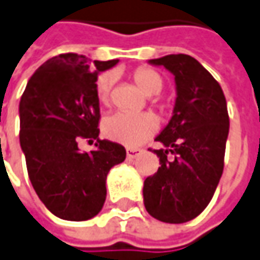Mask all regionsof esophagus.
<instances>
[{
	"instance_id": "obj_1",
	"label": "esophagus",
	"mask_w": 260,
	"mask_h": 260,
	"mask_svg": "<svg viewBox=\"0 0 260 260\" xmlns=\"http://www.w3.org/2000/svg\"><path fill=\"white\" fill-rule=\"evenodd\" d=\"M140 153H142L140 149H127V157H128V159H135V157H137Z\"/></svg>"
}]
</instances>
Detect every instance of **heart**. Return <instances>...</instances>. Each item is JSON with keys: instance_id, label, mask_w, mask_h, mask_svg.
I'll return each mask as SVG.
<instances>
[{"instance_id": "heart-1", "label": "heart", "mask_w": 260, "mask_h": 260, "mask_svg": "<svg viewBox=\"0 0 260 260\" xmlns=\"http://www.w3.org/2000/svg\"><path fill=\"white\" fill-rule=\"evenodd\" d=\"M137 86L147 95H156L162 89V78L150 68H137L132 74ZM114 76L110 72H104L95 81V95L101 105H108L111 100V88ZM104 135L117 143L136 147L142 145L157 130V120L152 114H128L114 113L108 115L103 123Z\"/></svg>"}]
</instances>
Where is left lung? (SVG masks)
<instances>
[{"label": "left lung", "instance_id": "left-lung-1", "mask_svg": "<svg viewBox=\"0 0 260 260\" xmlns=\"http://www.w3.org/2000/svg\"><path fill=\"white\" fill-rule=\"evenodd\" d=\"M150 63L175 75L174 115L156 137L168 149L153 150L160 166L143 186L145 207L156 220L179 224L195 218L210 204L224 169L229 113L220 84L197 59L168 55ZM171 151L174 161L167 155Z\"/></svg>", "mask_w": 260, "mask_h": 260}]
</instances>
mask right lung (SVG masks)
I'll list each match as a JSON object with an SVG mask.
<instances>
[{"label": "right lung", "instance_id": "1", "mask_svg": "<svg viewBox=\"0 0 260 260\" xmlns=\"http://www.w3.org/2000/svg\"><path fill=\"white\" fill-rule=\"evenodd\" d=\"M118 59L94 60L78 53L49 59L28 79L20 101V145L36 194L56 217L84 221L105 203L107 174L125 159L118 143L101 140L98 72ZM96 140L95 151L81 154L77 142Z\"/></svg>", "mask_w": 260, "mask_h": 260}]
</instances>
